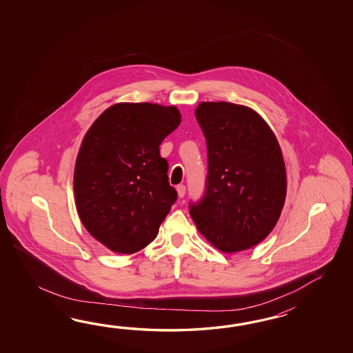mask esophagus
Here are the masks:
<instances>
[{"label": "esophagus", "mask_w": 353, "mask_h": 353, "mask_svg": "<svg viewBox=\"0 0 353 353\" xmlns=\"http://www.w3.org/2000/svg\"><path fill=\"white\" fill-rule=\"evenodd\" d=\"M176 190H178V195H179L180 198H183L185 193H187V187L184 185V184H179L178 187H176Z\"/></svg>", "instance_id": "obj_1"}]
</instances>
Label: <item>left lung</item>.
<instances>
[{"label": "left lung", "mask_w": 353, "mask_h": 353, "mask_svg": "<svg viewBox=\"0 0 353 353\" xmlns=\"http://www.w3.org/2000/svg\"><path fill=\"white\" fill-rule=\"evenodd\" d=\"M195 119L207 143L208 174L205 190L189 203V213L218 250L252 248L275 227L285 202V164L278 140L245 105L203 102Z\"/></svg>", "instance_id": "8db88e82"}]
</instances>
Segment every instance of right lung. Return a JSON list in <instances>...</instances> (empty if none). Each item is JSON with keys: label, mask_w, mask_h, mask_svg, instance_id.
Segmentation results:
<instances>
[{"label": "right lung", "mask_w": 353, "mask_h": 353, "mask_svg": "<svg viewBox=\"0 0 353 353\" xmlns=\"http://www.w3.org/2000/svg\"><path fill=\"white\" fill-rule=\"evenodd\" d=\"M179 123L174 105L119 103L84 136L75 163L77 210L87 231L114 252L146 248L176 201L159 148Z\"/></svg>", "instance_id": "1"}]
</instances>
